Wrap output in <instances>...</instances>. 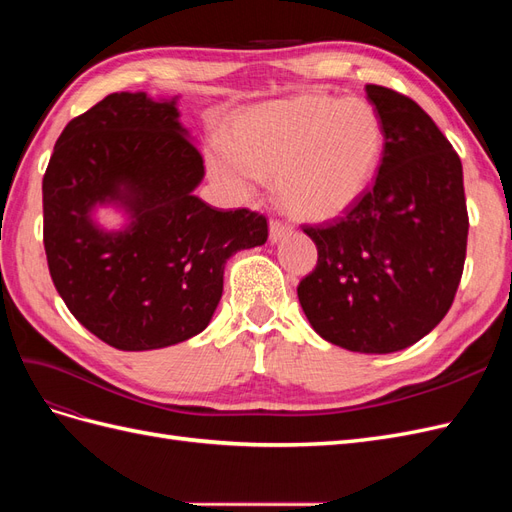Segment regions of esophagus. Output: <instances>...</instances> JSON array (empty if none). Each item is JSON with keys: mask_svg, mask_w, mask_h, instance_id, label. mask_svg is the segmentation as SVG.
Masks as SVG:
<instances>
[{"mask_svg": "<svg viewBox=\"0 0 512 512\" xmlns=\"http://www.w3.org/2000/svg\"><path fill=\"white\" fill-rule=\"evenodd\" d=\"M292 232V228L288 226V224H284V222H280V220H273L271 224H269V241L271 243H277V241H282L284 237H288Z\"/></svg>", "mask_w": 512, "mask_h": 512, "instance_id": "1", "label": "esophagus"}]
</instances>
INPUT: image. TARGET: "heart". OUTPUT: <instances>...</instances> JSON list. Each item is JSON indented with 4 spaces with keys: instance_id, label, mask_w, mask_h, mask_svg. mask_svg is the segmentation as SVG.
I'll use <instances>...</instances> for the list:
<instances>
[{
    "instance_id": "b5f03b06",
    "label": "heart",
    "mask_w": 512,
    "mask_h": 512,
    "mask_svg": "<svg viewBox=\"0 0 512 512\" xmlns=\"http://www.w3.org/2000/svg\"><path fill=\"white\" fill-rule=\"evenodd\" d=\"M384 153L376 108L361 98L301 94L247 106L228 123V147L207 156L211 179L237 200L262 179L294 218L329 222L361 203Z\"/></svg>"
}]
</instances>
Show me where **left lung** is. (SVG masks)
Instances as JSON below:
<instances>
[{
  "instance_id": "left-lung-1",
  "label": "left lung",
  "mask_w": 512,
  "mask_h": 512,
  "mask_svg": "<svg viewBox=\"0 0 512 512\" xmlns=\"http://www.w3.org/2000/svg\"><path fill=\"white\" fill-rule=\"evenodd\" d=\"M384 128L378 177L339 222L305 235L318 265L297 294L312 329L352 352L423 339L453 305L468 243L461 160L414 100L365 85Z\"/></svg>"
}]
</instances>
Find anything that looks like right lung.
<instances>
[{
  "label": "right lung",
  "mask_w": 512,
  "mask_h": 512,
  "mask_svg": "<svg viewBox=\"0 0 512 512\" xmlns=\"http://www.w3.org/2000/svg\"><path fill=\"white\" fill-rule=\"evenodd\" d=\"M175 98L106 96L57 138L42 179L44 250L72 316L117 350H158L207 329L224 267L265 245L262 215L194 196L203 158ZM100 206L124 213L104 229Z\"/></svg>",
  "instance_id": "right-lung-1"
}]
</instances>
